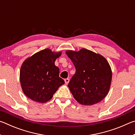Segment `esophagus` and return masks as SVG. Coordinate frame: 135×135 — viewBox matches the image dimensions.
Segmentation results:
<instances>
[{"label":"esophagus","mask_w":135,"mask_h":135,"mask_svg":"<svg viewBox=\"0 0 135 135\" xmlns=\"http://www.w3.org/2000/svg\"><path fill=\"white\" fill-rule=\"evenodd\" d=\"M64 81H65V84H68V83H69V81H70V80H69V79H65V80H64Z\"/></svg>","instance_id":"1"}]
</instances>
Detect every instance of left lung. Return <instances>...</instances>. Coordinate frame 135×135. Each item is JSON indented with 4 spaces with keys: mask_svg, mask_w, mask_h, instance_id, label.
<instances>
[{
    "mask_svg": "<svg viewBox=\"0 0 135 135\" xmlns=\"http://www.w3.org/2000/svg\"><path fill=\"white\" fill-rule=\"evenodd\" d=\"M76 68L68 87L77 102L83 105L97 104L108 94L112 71L104 56L89 50L66 51Z\"/></svg>",
    "mask_w": 135,
    "mask_h": 135,
    "instance_id": "1",
    "label": "left lung"
}]
</instances>
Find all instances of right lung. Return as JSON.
I'll return each mask as SVG.
<instances>
[{"label": "right lung", "instance_id": "1", "mask_svg": "<svg viewBox=\"0 0 135 135\" xmlns=\"http://www.w3.org/2000/svg\"><path fill=\"white\" fill-rule=\"evenodd\" d=\"M61 52L46 49L26 59L20 70L22 91L34 101L45 103L51 99L58 89L65 83L59 77V69L55 61Z\"/></svg>", "mask_w": 135, "mask_h": 135}]
</instances>
